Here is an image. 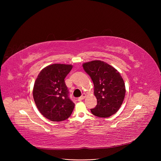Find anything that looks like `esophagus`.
Masks as SVG:
<instances>
[{
    "label": "esophagus",
    "instance_id": "esophagus-1",
    "mask_svg": "<svg viewBox=\"0 0 161 161\" xmlns=\"http://www.w3.org/2000/svg\"><path fill=\"white\" fill-rule=\"evenodd\" d=\"M86 95L85 93H83V94H82V95H81L80 97H79V98H78V100H79V101H81V100H83L84 98H86Z\"/></svg>",
    "mask_w": 161,
    "mask_h": 161
}]
</instances>
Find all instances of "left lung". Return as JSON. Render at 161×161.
<instances>
[{"instance_id":"obj_1","label":"left lung","mask_w":161,"mask_h":161,"mask_svg":"<svg viewBox=\"0 0 161 161\" xmlns=\"http://www.w3.org/2000/svg\"><path fill=\"white\" fill-rule=\"evenodd\" d=\"M83 69L90 75L94 84V95L97 105L91 113L99 117L115 114L123 104L125 85L120 73L114 67L99 60L83 64Z\"/></svg>"}]
</instances>
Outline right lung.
Segmentation results:
<instances>
[{
    "label": "right lung",
    "mask_w": 161,
    "mask_h": 161,
    "mask_svg": "<svg viewBox=\"0 0 161 161\" xmlns=\"http://www.w3.org/2000/svg\"><path fill=\"white\" fill-rule=\"evenodd\" d=\"M72 64H52L44 68L34 84L32 95L39 112L52 121L69 118L74 103L69 97L64 78L72 70Z\"/></svg>",
    "instance_id": "right-lung-1"
}]
</instances>
